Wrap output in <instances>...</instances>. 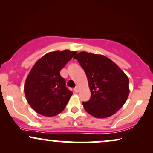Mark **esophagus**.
Here are the masks:
<instances>
[{"instance_id":"34e87169","label":"esophagus","mask_w":153,"mask_h":153,"mask_svg":"<svg viewBox=\"0 0 153 153\" xmlns=\"http://www.w3.org/2000/svg\"><path fill=\"white\" fill-rule=\"evenodd\" d=\"M74 91H75V93H78V91H79V87H78V86L75 87V88H74Z\"/></svg>"}]
</instances>
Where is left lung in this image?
I'll use <instances>...</instances> for the list:
<instances>
[{
  "instance_id": "obj_1",
  "label": "left lung",
  "mask_w": 153,
  "mask_h": 153,
  "mask_svg": "<svg viewBox=\"0 0 153 153\" xmlns=\"http://www.w3.org/2000/svg\"><path fill=\"white\" fill-rule=\"evenodd\" d=\"M74 58L85 71L90 88V99L82 102L85 110L96 118L114 114L129 96L127 75L113 61L101 54L81 52Z\"/></svg>"
}]
</instances>
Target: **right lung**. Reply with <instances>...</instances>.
I'll use <instances>...</instances> for the list:
<instances>
[{
	"label": "right lung",
	"instance_id": "add662e5",
	"mask_svg": "<svg viewBox=\"0 0 153 153\" xmlns=\"http://www.w3.org/2000/svg\"><path fill=\"white\" fill-rule=\"evenodd\" d=\"M76 53L66 50L49 52L31 68L24 84V94L36 113L50 117L65 109L73 92L66 87L60 71Z\"/></svg>",
	"mask_w": 153,
	"mask_h": 153
}]
</instances>
